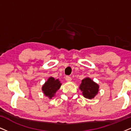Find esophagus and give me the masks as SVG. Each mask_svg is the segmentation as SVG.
<instances>
[{
  "label": "esophagus",
  "mask_w": 131,
  "mask_h": 131,
  "mask_svg": "<svg viewBox=\"0 0 131 131\" xmlns=\"http://www.w3.org/2000/svg\"><path fill=\"white\" fill-rule=\"evenodd\" d=\"M66 81H72V78H71L70 77H69V76H67V77H66Z\"/></svg>",
  "instance_id": "34e87169"
}]
</instances>
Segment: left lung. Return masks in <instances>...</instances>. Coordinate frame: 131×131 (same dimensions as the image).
Here are the masks:
<instances>
[{
	"label": "left lung",
	"instance_id": "1",
	"mask_svg": "<svg viewBox=\"0 0 131 131\" xmlns=\"http://www.w3.org/2000/svg\"><path fill=\"white\" fill-rule=\"evenodd\" d=\"M80 89L83 92V95L85 98L92 99L97 95L99 85L90 78H85L82 80Z\"/></svg>",
	"mask_w": 131,
	"mask_h": 131
}]
</instances>
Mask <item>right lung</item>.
<instances>
[{
	"label": "right lung",
	"mask_w": 131,
	"mask_h": 131,
	"mask_svg": "<svg viewBox=\"0 0 131 131\" xmlns=\"http://www.w3.org/2000/svg\"><path fill=\"white\" fill-rule=\"evenodd\" d=\"M61 84H62L60 83L59 80H55L53 77H50L42 87V90L46 96L51 99L54 96L56 91L59 89Z\"/></svg>",
	"instance_id": "add662e5"
}]
</instances>
